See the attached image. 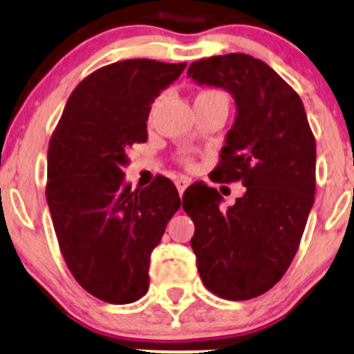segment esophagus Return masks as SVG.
<instances>
[{
	"mask_svg": "<svg viewBox=\"0 0 354 354\" xmlns=\"http://www.w3.org/2000/svg\"><path fill=\"white\" fill-rule=\"evenodd\" d=\"M189 183H191V180H188V178H186V176L178 178V180H176V188H178V191H180V194L185 193V189L188 188Z\"/></svg>",
	"mask_w": 354,
	"mask_h": 354,
	"instance_id": "esophagus-1",
	"label": "esophagus"
}]
</instances>
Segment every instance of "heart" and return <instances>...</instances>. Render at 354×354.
<instances>
[{
  "mask_svg": "<svg viewBox=\"0 0 354 354\" xmlns=\"http://www.w3.org/2000/svg\"><path fill=\"white\" fill-rule=\"evenodd\" d=\"M158 101H160V100H156L153 103L151 115H153L154 109H156V106H158ZM201 101H228V98H226V95L221 91V89H218V88H205V89H201L200 93H198L196 100H194V103H201ZM180 161L186 166V168H193L194 163H196V161H194V158L191 156V154H188V153L180 154Z\"/></svg>",
  "mask_w": 354,
  "mask_h": 354,
  "instance_id": "heart-1",
  "label": "heart"
}]
</instances>
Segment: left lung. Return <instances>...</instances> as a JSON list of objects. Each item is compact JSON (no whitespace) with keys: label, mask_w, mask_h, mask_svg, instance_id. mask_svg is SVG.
<instances>
[{"label":"left lung","mask_w":354,"mask_h":354,"mask_svg":"<svg viewBox=\"0 0 354 354\" xmlns=\"http://www.w3.org/2000/svg\"><path fill=\"white\" fill-rule=\"evenodd\" d=\"M188 76L225 88L238 115L213 181L245 194L221 209L205 181L188 186L183 209L194 223L191 248L213 295L246 301L274 286L293 261L316 191V141L298 93L265 61L245 53L194 61Z\"/></svg>","instance_id":"8db88e82"}]
</instances>
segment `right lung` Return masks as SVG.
<instances>
[{
	"label": "right lung",
	"mask_w": 354,
	"mask_h": 354,
	"mask_svg": "<svg viewBox=\"0 0 354 354\" xmlns=\"http://www.w3.org/2000/svg\"><path fill=\"white\" fill-rule=\"evenodd\" d=\"M186 63L124 59L93 71L73 89L48 148L46 201L68 270L83 290L111 304L149 288V256L181 206L176 186L156 174L143 189L121 166L146 143L151 103Z\"/></svg>",
	"instance_id": "1"
}]
</instances>
